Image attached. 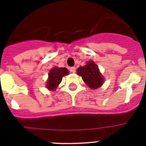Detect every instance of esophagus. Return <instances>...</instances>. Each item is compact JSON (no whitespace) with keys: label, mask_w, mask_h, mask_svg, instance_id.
<instances>
[{"label":"esophagus","mask_w":146,"mask_h":146,"mask_svg":"<svg viewBox=\"0 0 146 146\" xmlns=\"http://www.w3.org/2000/svg\"><path fill=\"white\" fill-rule=\"evenodd\" d=\"M70 72H72V73H74V72H76V68L74 66L73 67H71L70 68Z\"/></svg>","instance_id":"34e87169"}]
</instances>
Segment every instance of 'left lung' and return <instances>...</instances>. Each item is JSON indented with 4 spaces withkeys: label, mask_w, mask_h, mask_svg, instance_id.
I'll return each instance as SVG.
<instances>
[{
    "label": "left lung",
    "mask_w": 146,
    "mask_h": 146,
    "mask_svg": "<svg viewBox=\"0 0 146 146\" xmlns=\"http://www.w3.org/2000/svg\"><path fill=\"white\" fill-rule=\"evenodd\" d=\"M77 72L78 75L82 77L83 81L89 88L96 89L102 85L104 81L103 77L94 61H88L86 66L80 67Z\"/></svg>",
    "instance_id": "obj_1"
}]
</instances>
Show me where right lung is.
Wrapping results in <instances>:
<instances>
[{
  "mask_svg": "<svg viewBox=\"0 0 146 146\" xmlns=\"http://www.w3.org/2000/svg\"><path fill=\"white\" fill-rule=\"evenodd\" d=\"M69 74V71L66 68L55 67L49 72V79L47 82V87L50 90H54L57 88L62 80V77Z\"/></svg>",
  "mask_w": 146,
  "mask_h": 146,
  "instance_id": "right-lung-1",
  "label": "right lung"
}]
</instances>
